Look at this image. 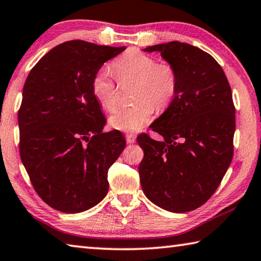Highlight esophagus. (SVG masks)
<instances>
[{
    "instance_id": "obj_1",
    "label": "esophagus",
    "mask_w": 261,
    "mask_h": 261,
    "mask_svg": "<svg viewBox=\"0 0 261 261\" xmlns=\"http://www.w3.org/2000/svg\"><path fill=\"white\" fill-rule=\"evenodd\" d=\"M125 139H126V143H127V144H134V143H136V137H135L134 135H131V134H127V135L125 136Z\"/></svg>"
}]
</instances>
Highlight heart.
Returning a JSON list of instances; mask_svg holds the SVG:
<instances>
[{
	"instance_id": "obj_1",
	"label": "heart",
	"mask_w": 261,
	"mask_h": 261,
	"mask_svg": "<svg viewBox=\"0 0 261 261\" xmlns=\"http://www.w3.org/2000/svg\"><path fill=\"white\" fill-rule=\"evenodd\" d=\"M113 68L120 82L136 81L135 98L130 107H118L108 117L112 127L123 132H137L147 124L156 108H163L177 90V74L169 64H158L153 57L137 50L125 52L114 60ZM91 90L94 98L106 111L116 102V87L110 72L101 68L93 75Z\"/></svg>"
}]
</instances>
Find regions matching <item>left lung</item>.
I'll use <instances>...</instances> for the list:
<instances>
[{
	"mask_svg": "<svg viewBox=\"0 0 261 261\" xmlns=\"http://www.w3.org/2000/svg\"><path fill=\"white\" fill-rule=\"evenodd\" d=\"M160 52L177 74L172 101L150 127L162 141L138 137L146 197L162 209H197L219 186L233 159L235 107L224 70L212 56L172 41L143 49Z\"/></svg>",
	"mask_w": 261,
	"mask_h": 261,
	"instance_id": "left-lung-1",
	"label": "left lung"
}]
</instances>
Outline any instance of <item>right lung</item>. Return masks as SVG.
Returning <instances> with one entry per match:
<instances>
[{
    "instance_id": "obj_1",
    "label": "right lung",
    "mask_w": 261,
    "mask_h": 261,
    "mask_svg": "<svg viewBox=\"0 0 261 261\" xmlns=\"http://www.w3.org/2000/svg\"><path fill=\"white\" fill-rule=\"evenodd\" d=\"M68 41L42 57L26 79L18 113L20 158L36 193L66 213L97 205L107 195L108 169L125 148L120 131L103 134L93 75L124 51Z\"/></svg>"
}]
</instances>
